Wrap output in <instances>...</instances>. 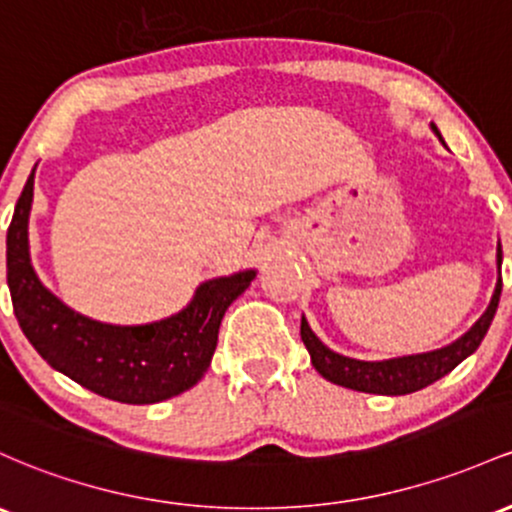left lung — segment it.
Listing matches in <instances>:
<instances>
[{"mask_svg":"<svg viewBox=\"0 0 512 512\" xmlns=\"http://www.w3.org/2000/svg\"><path fill=\"white\" fill-rule=\"evenodd\" d=\"M432 131H435V136L442 140L435 123H432ZM442 145H445V140H442ZM496 262L498 282L496 291H493L491 296V303H488L484 316L476 320L462 338L454 340L452 345L442 347V350L423 352V355L384 359V362H362V359L342 357L338 352L330 350V347H325L323 342L316 338V333L311 330L308 320L301 318V340L303 345H306L308 355H311L313 367H316V372L323 376V379L333 381V384L364 393H379V396H403V393H413L435 384L437 379H442V376L452 372L459 362H464L471 352H476V347L481 345L488 328H491V320L496 316V308L498 301H501L503 289L501 243H498Z\"/></svg>","mask_w":512,"mask_h":512,"instance_id":"left-lung-1","label":"left lung"}]
</instances>
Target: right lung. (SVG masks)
Here are the masks:
<instances>
[{
	"instance_id": "1",
	"label": "right lung",
	"mask_w": 512,
	"mask_h": 512,
	"mask_svg": "<svg viewBox=\"0 0 512 512\" xmlns=\"http://www.w3.org/2000/svg\"><path fill=\"white\" fill-rule=\"evenodd\" d=\"M33 174L7 230V284L21 330L53 369L119 403H160L192 389L209 369L228 306L255 279V269L218 277L192 303L148 325H109L67 308L50 294L28 255Z\"/></svg>"
}]
</instances>
